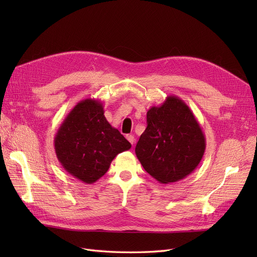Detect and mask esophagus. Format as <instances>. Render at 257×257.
<instances>
[{"label":"esophagus","mask_w":257,"mask_h":257,"mask_svg":"<svg viewBox=\"0 0 257 257\" xmlns=\"http://www.w3.org/2000/svg\"><path fill=\"white\" fill-rule=\"evenodd\" d=\"M126 139H127V141H128L132 145H134V143H135V137H134L133 135H126Z\"/></svg>","instance_id":"1"}]
</instances>
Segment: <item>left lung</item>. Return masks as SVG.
Instances as JSON below:
<instances>
[{
  "label": "left lung",
  "instance_id": "1",
  "mask_svg": "<svg viewBox=\"0 0 257 257\" xmlns=\"http://www.w3.org/2000/svg\"><path fill=\"white\" fill-rule=\"evenodd\" d=\"M147 124L135 148L146 172L163 184L192 174L204 157L206 138L190 107L169 95L148 110Z\"/></svg>",
  "mask_w": 257,
  "mask_h": 257
}]
</instances>
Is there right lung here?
Here are the masks:
<instances>
[{
    "mask_svg": "<svg viewBox=\"0 0 257 257\" xmlns=\"http://www.w3.org/2000/svg\"><path fill=\"white\" fill-rule=\"evenodd\" d=\"M131 147L106 120L103 103L94 98H85L77 104L54 137V150L61 165L87 184L102 178L116 155Z\"/></svg>",
    "mask_w": 257,
    "mask_h": 257,
    "instance_id": "1",
    "label": "right lung"
}]
</instances>
